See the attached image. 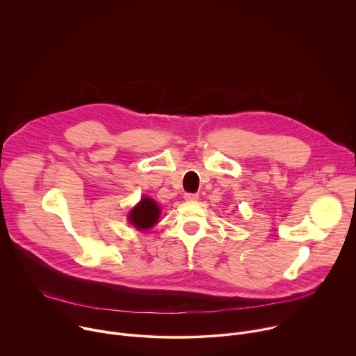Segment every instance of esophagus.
<instances>
[{"label":"esophagus","mask_w":356,"mask_h":356,"mask_svg":"<svg viewBox=\"0 0 356 356\" xmlns=\"http://www.w3.org/2000/svg\"><path fill=\"white\" fill-rule=\"evenodd\" d=\"M184 200L186 201H197L198 200V194L197 193H186L184 194Z\"/></svg>","instance_id":"esophagus-1"}]
</instances>
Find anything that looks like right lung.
<instances>
[{"label":"right lung","mask_w":356,"mask_h":356,"mask_svg":"<svg viewBox=\"0 0 356 356\" xmlns=\"http://www.w3.org/2000/svg\"><path fill=\"white\" fill-rule=\"evenodd\" d=\"M159 216H161V210H159V206L156 204V201L143 197L139 204L132 209L129 214V222L135 228L143 231L154 227L158 222Z\"/></svg>","instance_id":"1"}]
</instances>
